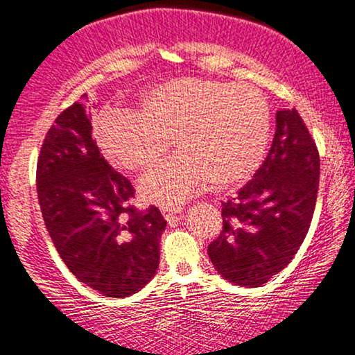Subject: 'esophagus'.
<instances>
[{"label":"esophagus","mask_w":355,"mask_h":355,"mask_svg":"<svg viewBox=\"0 0 355 355\" xmlns=\"http://www.w3.org/2000/svg\"><path fill=\"white\" fill-rule=\"evenodd\" d=\"M180 211H182V207H162V216L166 220L171 222L175 218V216Z\"/></svg>","instance_id":"esophagus-1"}]
</instances>
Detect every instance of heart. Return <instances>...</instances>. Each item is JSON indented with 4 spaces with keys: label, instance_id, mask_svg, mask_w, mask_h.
Wrapping results in <instances>:
<instances>
[{
    "label": "heart",
    "instance_id": "b5f03b06",
    "mask_svg": "<svg viewBox=\"0 0 355 355\" xmlns=\"http://www.w3.org/2000/svg\"><path fill=\"white\" fill-rule=\"evenodd\" d=\"M270 137V109L249 83L180 77L143 94L133 111L99 119L96 139L104 156L128 172L148 171L175 138L178 154L148 173L139 193L173 207L193 194L234 187L251 178Z\"/></svg>",
    "mask_w": 355,
    "mask_h": 355
}]
</instances>
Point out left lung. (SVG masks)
<instances>
[{
    "mask_svg": "<svg viewBox=\"0 0 355 355\" xmlns=\"http://www.w3.org/2000/svg\"><path fill=\"white\" fill-rule=\"evenodd\" d=\"M320 156L296 109L277 112L270 151L236 198L222 202L223 228L209 257L223 278L261 286L299 251L315 211Z\"/></svg>",
    "mask_w": 355,
    "mask_h": 355,
    "instance_id": "8db88e82",
    "label": "left lung"
}]
</instances>
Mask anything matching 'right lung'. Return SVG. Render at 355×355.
Listing matches in <instances>:
<instances>
[{
  "instance_id": "1",
  "label": "right lung",
  "mask_w": 355,
  "mask_h": 355,
  "mask_svg": "<svg viewBox=\"0 0 355 355\" xmlns=\"http://www.w3.org/2000/svg\"><path fill=\"white\" fill-rule=\"evenodd\" d=\"M92 130L82 101L59 114L38 154V202L69 270L104 296L125 297L156 275L167 222L156 206H133V184L109 166Z\"/></svg>"
}]
</instances>
